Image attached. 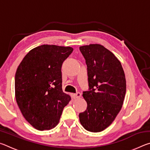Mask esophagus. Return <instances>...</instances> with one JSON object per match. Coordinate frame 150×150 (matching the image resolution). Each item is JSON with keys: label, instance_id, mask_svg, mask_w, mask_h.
<instances>
[{"label": "esophagus", "instance_id": "obj_1", "mask_svg": "<svg viewBox=\"0 0 150 150\" xmlns=\"http://www.w3.org/2000/svg\"><path fill=\"white\" fill-rule=\"evenodd\" d=\"M81 96V94L80 93H79V92L77 93L73 94V98H80Z\"/></svg>", "mask_w": 150, "mask_h": 150}]
</instances>
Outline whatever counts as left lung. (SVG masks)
<instances>
[{
    "mask_svg": "<svg viewBox=\"0 0 150 150\" xmlns=\"http://www.w3.org/2000/svg\"><path fill=\"white\" fill-rule=\"evenodd\" d=\"M87 66L89 91L83 96L87 110L79 114L85 130L99 132L115 120L125 96L126 78L121 63L110 51L100 44L79 47Z\"/></svg>",
    "mask_w": 150,
    "mask_h": 150,
    "instance_id": "left-lung-1",
    "label": "left lung"
}]
</instances>
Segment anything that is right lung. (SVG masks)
I'll return each mask as SVG.
<instances>
[{"mask_svg": "<svg viewBox=\"0 0 150 150\" xmlns=\"http://www.w3.org/2000/svg\"><path fill=\"white\" fill-rule=\"evenodd\" d=\"M71 47L42 45L30 51L17 68L15 97L25 119L38 130L59 123L71 97L63 92L62 66Z\"/></svg>", "mask_w": 150, "mask_h": 150, "instance_id": "add662e5", "label": "right lung"}]
</instances>
